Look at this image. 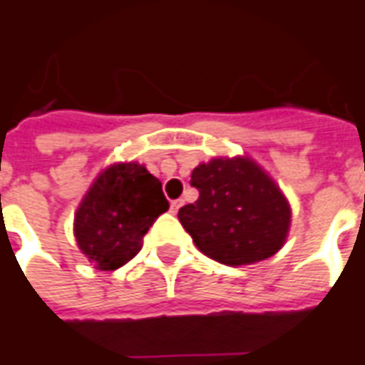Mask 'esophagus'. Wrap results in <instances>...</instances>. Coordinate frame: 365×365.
<instances>
[{
  "instance_id": "1",
  "label": "esophagus",
  "mask_w": 365,
  "mask_h": 365,
  "mask_svg": "<svg viewBox=\"0 0 365 365\" xmlns=\"http://www.w3.org/2000/svg\"><path fill=\"white\" fill-rule=\"evenodd\" d=\"M180 207H182V200H173L170 202V212H177Z\"/></svg>"
}]
</instances>
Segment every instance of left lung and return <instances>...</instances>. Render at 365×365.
Returning <instances> with one entry per match:
<instances>
[{
  "instance_id": "8db88e82",
  "label": "left lung",
  "mask_w": 365,
  "mask_h": 365,
  "mask_svg": "<svg viewBox=\"0 0 365 365\" xmlns=\"http://www.w3.org/2000/svg\"><path fill=\"white\" fill-rule=\"evenodd\" d=\"M190 185L197 202L178 210L197 248L226 266H246L274 256L286 242L292 208L274 178L246 155L200 163Z\"/></svg>"
}]
</instances>
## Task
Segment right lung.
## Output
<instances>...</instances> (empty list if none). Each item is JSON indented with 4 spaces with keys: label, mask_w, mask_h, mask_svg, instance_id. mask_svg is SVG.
<instances>
[{
    "label": "right lung",
    "mask_w": 365,
    "mask_h": 365,
    "mask_svg": "<svg viewBox=\"0 0 365 365\" xmlns=\"http://www.w3.org/2000/svg\"><path fill=\"white\" fill-rule=\"evenodd\" d=\"M168 210L163 185L145 165L103 168L77 207L73 235L97 270H117L143 248V236Z\"/></svg>",
    "instance_id": "1"
}]
</instances>
